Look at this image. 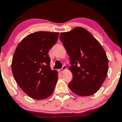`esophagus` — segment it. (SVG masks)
Segmentation results:
<instances>
[{
  "label": "esophagus",
  "instance_id": "1",
  "mask_svg": "<svg viewBox=\"0 0 122 122\" xmlns=\"http://www.w3.org/2000/svg\"><path fill=\"white\" fill-rule=\"evenodd\" d=\"M66 69H67V67H66V65H64V66H62V68H61V69L58 70V71L60 72V73H63V72Z\"/></svg>",
  "mask_w": 122,
  "mask_h": 122
}]
</instances>
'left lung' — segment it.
Here are the masks:
<instances>
[{"instance_id":"8db88e82","label":"left lung","mask_w":122,"mask_h":122,"mask_svg":"<svg viewBox=\"0 0 122 122\" xmlns=\"http://www.w3.org/2000/svg\"><path fill=\"white\" fill-rule=\"evenodd\" d=\"M60 34V40L70 56L69 69L73 74L68 87L79 96L95 94L108 73V60L104 49L98 41L82 27H76Z\"/></svg>"}]
</instances>
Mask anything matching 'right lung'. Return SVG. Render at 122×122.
Masks as SVG:
<instances>
[{"instance_id": "obj_1", "label": "right lung", "mask_w": 122, "mask_h": 122, "mask_svg": "<svg viewBox=\"0 0 122 122\" xmlns=\"http://www.w3.org/2000/svg\"><path fill=\"white\" fill-rule=\"evenodd\" d=\"M58 32L37 31L20 42L14 52L11 68L15 81L30 97L44 100L53 93L58 72L52 70L48 51L56 43Z\"/></svg>"}]
</instances>
